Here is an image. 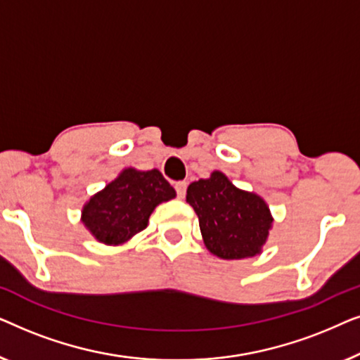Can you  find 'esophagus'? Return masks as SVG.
I'll return each instance as SVG.
<instances>
[{
  "mask_svg": "<svg viewBox=\"0 0 360 360\" xmlns=\"http://www.w3.org/2000/svg\"><path fill=\"white\" fill-rule=\"evenodd\" d=\"M175 190H176V196H179V198H185V195H186V184H185V181H176Z\"/></svg>",
  "mask_w": 360,
  "mask_h": 360,
  "instance_id": "34e87169",
  "label": "esophagus"
}]
</instances>
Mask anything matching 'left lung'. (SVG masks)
I'll use <instances>...</instances> for the list:
<instances>
[{
  "mask_svg": "<svg viewBox=\"0 0 360 360\" xmlns=\"http://www.w3.org/2000/svg\"><path fill=\"white\" fill-rule=\"evenodd\" d=\"M186 201L193 206L206 249L221 259L254 257L262 252L274 218L259 195L239 190L223 172L188 185Z\"/></svg>",
  "mask_w": 360,
  "mask_h": 360,
  "instance_id": "obj_1",
  "label": "left lung"
}]
</instances>
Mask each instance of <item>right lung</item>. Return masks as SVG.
<instances>
[{
  "instance_id": "right-lung-1",
  "label": "right lung",
  "mask_w": 360,
  "mask_h": 360,
  "mask_svg": "<svg viewBox=\"0 0 360 360\" xmlns=\"http://www.w3.org/2000/svg\"><path fill=\"white\" fill-rule=\"evenodd\" d=\"M175 190L159 170L124 169L86 201L82 223L106 245H120L147 228L157 205L175 198Z\"/></svg>"
}]
</instances>
